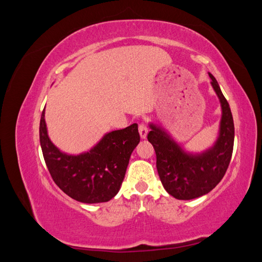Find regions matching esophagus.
I'll return each mask as SVG.
<instances>
[{"label": "esophagus", "mask_w": 262, "mask_h": 262, "mask_svg": "<svg viewBox=\"0 0 262 262\" xmlns=\"http://www.w3.org/2000/svg\"><path fill=\"white\" fill-rule=\"evenodd\" d=\"M147 132H148V129L145 123H140L139 124V133H140V137L142 139H145L146 136H147Z\"/></svg>", "instance_id": "1"}]
</instances>
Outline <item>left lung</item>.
<instances>
[{
  "instance_id": "1",
  "label": "left lung",
  "mask_w": 262,
  "mask_h": 262,
  "mask_svg": "<svg viewBox=\"0 0 262 262\" xmlns=\"http://www.w3.org/2000/svg\"><path fill=\"white\" fill-rule=\"evenodd\" d=\"M211 85L222 107L219 137L202 153H189L161 126L149 123L147 134L156 153V167L162 184L178 200H191L209 193L224 177L234 146V121L231 108L219 83L211 73Z\"/></svg>"
}]
</instances>
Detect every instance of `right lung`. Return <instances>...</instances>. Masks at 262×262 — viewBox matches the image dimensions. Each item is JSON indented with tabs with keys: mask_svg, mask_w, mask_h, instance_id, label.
I'll use <instances>...</instances> for the list:
<instances>
[{
	"mask_svg": "<svg viewBox=\"0 0 262 262\" xmlns=\"http://www.w3.org/2000/svg\"><path fill=\"white\" fill-rule=\"evenodd\" d=\"M39 138L47 167L63 192L83 203L107 202L118 193L133 149L140 142L138 124L106 133L89 152L63 153L48 136L45 109Z\"/></svg>",
	"mask_w": 262,
	"mask_h": 262,
	"instance_id": "add662e5",
	"label": "right lung"
}]
</instances>
